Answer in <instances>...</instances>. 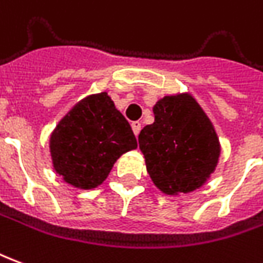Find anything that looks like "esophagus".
Returning a JSON list of instances; mask_svg holds the SVG:
<instances>
[{
    "label": "esophagus",
    "mask_w": 263,
    "mask_h": 263,
    "mask_svg": "<svg viewBox=\"0 0 263 263\" xmlns=\"http://www.w3.org/2000/svg\"><path fill=\"white\" fill-rule=\"evenodd\" d=\"M131 126H132V131H134V134H135V137H138V134H139V131H141V122H139V121H135V122H132Z\"/></svg>",
    "instance_id": "obj_1"
}]
</instances>
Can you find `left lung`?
<instances>
[{
	"label": "left lung",
	"mask_w": 263,
	"mask_h": 263,
	"mask_svg": "<svg viewBox=\"0 0 263 263\" xmlns=\"http://www.w3.org/2000/svg\"><path fill=\"white\" fill-rule=\"evenodd\" d=\"M152 111L155 121L144 126L138 142L154 185L165 195L201 188L221 155L208 115L188 92L163 97Z\"/></svg>",
	"instance_id": "left-lung-1"
}]
</instances>
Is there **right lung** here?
I'll return each mask as SVG.
<instances>
[{
  "label": "right lung",
  "instance_id": "1",
  "mask_svg": "<svg viewBox=\"0 0 263 263\" xmlns=\"http://www.w3.org/2000/svg\"><path fill=\"white\" fill-rule=\"evenodd\" d=\"M135 148L131 125L108 92L92 93L77 102L49 137L55 172L78 189L100 186L117 159Z\"/></svg>",
  "mask_w": 263,
  "mask_h": 263
}]
</instances>
